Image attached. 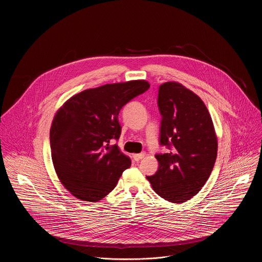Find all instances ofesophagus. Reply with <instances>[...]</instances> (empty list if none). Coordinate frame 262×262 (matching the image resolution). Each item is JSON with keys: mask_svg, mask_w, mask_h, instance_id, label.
Here are the masks:
<instances>
[{"mask_svg": "<svg viewBox=\"0 0 262 262\" xmlns=\"http://www.w3.org/2000/svg\"><path fill=\"white\" fill-rule=\"evenodd\" d=\"M144 154H137V155H134L133 156V158H134V160L136 161V162H139L140 160H142L143 158H144Z\"/></svg>", "mask_w": 262, "mask_h": 262, "instance_id": "obj_1", "label": "esophagus"}]
</instances>
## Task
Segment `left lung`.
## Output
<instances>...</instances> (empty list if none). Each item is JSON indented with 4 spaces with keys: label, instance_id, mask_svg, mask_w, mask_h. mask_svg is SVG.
Instances as JSON below:
<instances>
[{
    "label": "left lung",
    "instance_id": "8db88e82",
    "mask_svg": "<svg viewBox=\"0 0 262 262\" xmlns=\"http://www.w3.org/2000/svg\"><path fill=\"white\" fill-rule=\"evenodd\" d=\"M158 105L162 116L159 169L146 176L154 191L167 201L182 203L195 196L213 169L217 141L208 110L201 98L179 83L159 87Z\"/></svg>",
    "mask_w": 262,
    "mask_h": 262
}]
</instances>
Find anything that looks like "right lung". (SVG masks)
<instances>
[{
  "label": "right lung",
  "mask_w": 262,
  "mask_h": 262,
  "mask_svg": "<svg viewBox=\"0 0 262 262\" xmlns=\"http://www.w3.org/2000/svg\"><path fill=\"white\" fill-rule=\"evenodd\" d=\"M146 81L106 84L68 99L58 111L50 132L55 170L78 199L96 202L116 186L130 159L117 144L118 115L132 99L146 92Z\"/></svg>",
  "instance_id": "obj_1"
}]
</instances>
